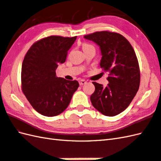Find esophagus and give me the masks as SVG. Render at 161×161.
<instances>
[{"instance_id": "1", "label": "esophagus", "mask_w": 161, "mask_h": 161, "mask_svg": "<svg viewBox=\"0 0 161 161\" xmlns=\"http://www.w3.org/2000/svg\"><path fill=\"white\" fill-rule=\"evenodd\" d=\"M86 83H87V81L83 80V79H81V80H79V85H83L85 84H86Z\"/></svg>"}]
</instances>
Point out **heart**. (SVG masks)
<instances>
[{
	"label": "heart",
	"mask_w": 161,
	"mask_h": 161,
	"mask_svg": "<svg viewBox=\"0 0 161 161\" xmlns=\"http://www.w3.org/2000/svg\"><path fill=\"white\" fill-rule=\"evenodd\" d=\"M93 47L92 45H90V44H87V43H85L83 45V49H86V48H88V47Z\"/></svg>",
	"instance_id": "b5f03b06"
}]
</instances>
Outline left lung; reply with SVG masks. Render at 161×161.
Listing matches in <instances>:
<instances>
[{
    "mask_svg": "<svg viewBox=\"0 0 161 161\" xmlns=\"http://www.w3.org/2000/svg\"><path fill=\"white\" fill-rule=\"evenodd\" d=\"M101 49L100 63L109 72L106 87L93 82L95 91L90 96L92 105L103 115H118L130 105L138 90L141 74L133 47L123 36L109 31H96L84 36Z\"/></svg>",
    "mask_w": 161,
    "mask_h": 161,
    "instance_id": "1",
    "label": "left lung"
}]
</instances>
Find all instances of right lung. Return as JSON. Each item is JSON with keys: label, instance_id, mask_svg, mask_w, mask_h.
I'll return each instance as SVG.
<instances>
[{"label": "right lung", "instance_id": "1", "mask_svg": "<svg viewBox=\"0 0 161 161\" xmlns=\"http://www.w3.org/2000/svg\"><path fill=\"white\" fill-rule=\"evenodd\" d=\"M76 39L50 36L34 42L25 56L21 88L32 108L42 115L52 117L61 114L79 87L77 80L56 75L58 65L65 62Z\"/></svg>", "mask_w": 161, "mask_h": 161}]
</instances>
